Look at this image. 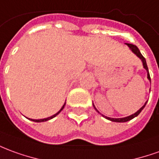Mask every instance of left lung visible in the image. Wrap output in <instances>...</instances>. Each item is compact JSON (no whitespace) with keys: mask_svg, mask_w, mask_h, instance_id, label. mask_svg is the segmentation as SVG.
I'll use <instances>...</instances> for the list:
<instances>
[{"mask_svg":"<svg viewBox=\"0 0 159 159\" xmlns=\"http://www.w3.org/2000/svg\"><path fill=\"white\" fill-rule=\"evenodd\" d=\"M126 45H127V46L129 47L130 49H131V51L133 52L136 55L137 57H139L140 59H141L142 63H143V66H144V68L146 70V71H147V78H148V80H149L150 82H151V77H150V74H149V70H148V67H147V64H146V61H145V58L144 57L142 56V54L140 53V52H139V48H138L136 45H133V44H127V43H126ZM146 102H145V105L143 107H141L139 110L136 112V113H134V114H132V115H129V116H127V117H124V118H110V117H107V116H104V115H102L103 117H105L106 119H107V120H111V121H114V122H126L128 121V120H131L132 119H134V117H136V116H138L139 114H140V112H141L143 109H144V107H145V105H146ZM94 107L95 108V107L94 106ZM95 110L97 111L98 113H100L96 108H95Z\"/></svg>","mask_w":159,"mask_h":159,"instance_id":"obj_1","label":"left lung"}]
</instances>
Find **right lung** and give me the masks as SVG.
<instances>
[{"label":"right lung","mask_w":159,"mask_h":159,"mask_svg":"<svg viewBox=\"0 0 159 159\" xmlns=\"http://www.w3.org/2000/svg\"><path fill=\"white\" fill-rule=\"evenodd\" d=\"M65 103H66V102H65ZM65 103H64V105H63V107H61L60 110L58 111V112H57V114H53L52 116H51V117H48V118H45V119H40V120H33V119H31V120H33V121H34V122H44V121H47V120H51V119H52V118H54V117H56L57 115V114L60 113L61 111L64 109V106H65ZM29 120H30V119H29Z\"/></svg>","instance_id":"1"}]
</instances>
